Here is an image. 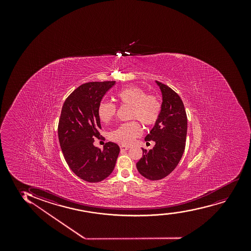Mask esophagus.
Wrapping results in <instances>:
<instances>
[{"label":"esophagus","instance_id":"1","mask_svg":"<svg viewBox=\"0 0 251 251\" xmlns=\"http://www.w3.org/2000/svg\"><path fill=\"white\" fill-rule=\"evenodd\" d=\"M120 148H121V150L127 151L129 149V147H126V146H123V145H122V146L120 147Z\"/></svg>","mask_w":251,"mask_h":251}]
</instances>
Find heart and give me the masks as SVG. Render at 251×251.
<instances>
[{
  "instance_id": "1",
  "label": "heart",
  "mask_w": 251,
  "mask_h": 251,
  "mask_svg": "<svg viewBox=\"0 0 251 251\" xmlns=\"http://www.w3.org/2000/svg\"><path fill=\"white\" fill-rule=\"evenodd\" d=\"M121 105L130 106V120H137L145 126H151L158 120L161 111L160 99L156 95H147L143 89L136 86L124 88L116 94ZM116 112V106L110 102H102L98 107L99 118L108 123ZM141 127L136 121L125 123L110 133L113 141L122 145L132 143L134 139L141 135Z\"/></svg>"
}]
</instances>
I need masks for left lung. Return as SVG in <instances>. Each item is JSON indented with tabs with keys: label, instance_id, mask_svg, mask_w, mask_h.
<instances>
[{
	"label": "left lung",
	"instance_id": "1",
	"mask_svg": "<svg viewBox=\"0 0 251 251\" xmlns=\"http://www.w3.org/2000/svg\"><path fill=\"white\" fill-rule=\"evenodd\" d=\"M162 95L161 111L145 141L156 142L152 149L142 148L143 155L136 168L146 178L155 181L164 178L173 172L184 152L187 119L184 104L170 87L156 81Z\"/></svg>",
	"mask_w": 251,
	"mask_h": 251
}]
</instances>
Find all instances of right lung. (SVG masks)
I'll use <instances>...</instances> for the list:
<instances>
[{"label": "right lung", "mask_w": 251, "mask_h": 251, "mask_svg": "<svg viewBox=\"0 0 251 251\" xmlns=\"http://www.w3.org/2000/svg\"><path fill=\"white\" fill-rule=\"evenodd\" d=\"M115 81L89 82L74 90L64 101L58 122V140L64 158L79 178L98 182L115 168L120 147L107 142L104 149L94 146L101 129L98 107Z\"/></svg>", "instance_id": "right-lung-1"}]
</instances>
